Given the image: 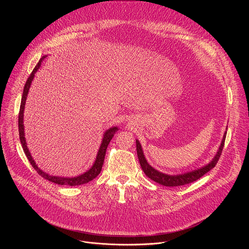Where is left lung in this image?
I'll return each mask as SVG.
<instances>
[{
  "label": "left lung",
  "instance_id": "obj_1",
  "mask_svg": "<svg viewBox=\"0 0 249 249\" xmlns=\"http://www.w3.org/2000/svg\"><path fill=\"white\" fill-rule=\"evenodd\" d=\"M226 136H227V132L224 135L222 144L220 146V149L216 155V157L213 159V160L199 168L193 171H189L183 174H178V175H168V174H164L162 172H160L158 170H156L155 168H153L148 162L147 160L145 159V156L143 154V151H142V147L140 145V142L138 140H136V147H137V155L139 158V161L141 164L142 169L146 173V175L151 178L152 180L156 181L157 183L163 185V186H168V187H173V186H181V185H185V184H189L191 182H194L196 180H198L200 177H202L204 174H206L208 171H210L213 167L216 166L219 159L221 158L222 152H223V148L225 146V140H226Z\"/></svg>",
  "mask_w": 249,
  "mask_h": 249
}]
</instances>
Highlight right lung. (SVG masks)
<instances>
[{
	"label": "right lung",
	"mask_w": 249,
	"mask_h": 249,
	"mask_svg": "<svg viewBox=\"0 0 249 249\" xmlns=\"http://www.w3.org/2000/svg\"><path fill=\"white\" fill-rule=\"evenodd\" d=\"M45 57L41 58L39 60V62L37 63V65L35 66V68L33 69V71L31 72L30 76L28 77L25 85H24V88H23V92H22V96H21V102H20V107H19V113H18V132H19V140H20V144H21V147L23 149V152L27 158V160H29V162L31 163V165L33 166V168L36 170V172L41 175L43 178L51 181V182H54L56 184H59V185H69V186H78V185H82V184H85V183H88L89 181H91L93 178H95V177L100 173L101 171V168H102V164H103V161H104V157H105V153H106V149H107L108 147V144L109 142L111 141V139L113 138L115 132L118 130L117 127H113V128H110L109 130H107L105 132L104 136H103V139H102V143H101V146L99 148V151L97 153V157H96V160L92 165V167L88 170L87 172H85L84 174L82 175H79L77 177H72V178H67V177H59V176H52V175H49L45 172H43L41 169H39L37 167V165L35 164L34 160H32L31 156H30V153L28 152V149H27V146H26V143H25V138H24V129H23V110H24V105H25V100H26V96H27V93H28V89H29V87L31 85V82L33 80V77H34V74L37 72V70L39 69V67L41 66V62L42 60L44 59Z\"/></svg>",
	"instance_id": "right-lung-1"
}]
</instances>
